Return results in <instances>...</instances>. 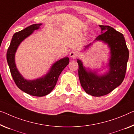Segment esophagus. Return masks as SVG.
<instances>
[{
    "mask_svg": "<svg viewBox=\"0 0 134 134\" xmlns=\"http://www.w3.org/2000/svg\"><path fill=\"white\" fill-rule=\"evenodd\" d=\"M69 56H70V57L71 58H75L76 57L77 53H76V52H75L72 51V52H71L70 53Z\"/></svg>",
    "mask_w": 134,
    "mask_h": 134,
    "instance_id": "1",
    "label": "esophagus"
}]
</instances>
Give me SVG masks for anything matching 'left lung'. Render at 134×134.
<instances>
[{
  "label": "left lung",
  "instance_id": "8db88e82",
  "mask_svg": "<svg viewBox=\"0 0 134 134\" xmlns=\"http://www.w3.org/2000/svg\"><path fill=\"white\" fill-rule=\"evenodd\" d=\"M99 27L102 34L92 43L85 46L83 51L89 49L95 41H100L107 44L110 55L106 66L108 71L98 74L99 71L85 67L83 62L77 59L81 86L87 94L95 97L107 94L122 83L129 59V51L122 34L109 26L99 25Z\"/></svg>",
  "mask_w": 134,
  "mask_h": 134
}]
</instances>
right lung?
Here are the masks:
<instances>
[{
    "mask_svg": "<svg viewBox=\"0 0 134 134\" xmlns=\"http://www.w3.org/2000/svg\"><path fill=\"white\" fill-rule=\"evenodd\" d=\"M41 25L42 23L34 24L19 32L15 33L7 53L8 64L12 77L18 88L28 94L37 97L44 96L53 90L59 75L70 61L68 57L63 58L53 63L46 75L33 80L25 79L21 75L15 64L16 52L21 42L31 35L34 31L40 28Z\"/></svg>",
    "mask_w": 134,
    "mask_h": 134,
    "instance_id": "1",
    "label": "right lung"
}]
</instances>
